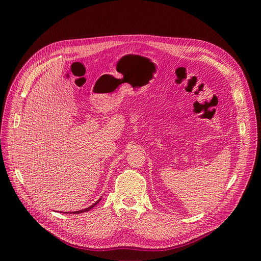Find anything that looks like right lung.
Instances as JSON below:
<instances>
[{"label":"right lung","mask_w":261,"mask_h":261,"mask_svg":"<svg viewBox=\"0 0 261 261\" xmlns=\"http://www.w3.org/2000/svg\"><path fill=\"white\" fill-rule=\"evenodd\" d=\"M99 200H100V198L97 200V201H95L92 205H90V206H88V207H86V209H83V210H80V211H74V212H72V214H80V213H83V212H87V211H90L93 206H95L98 202H99ZM67 214L69 213V212H66ZM70 214H71V212H70Z\"/></svg>","instance_id":"add662e5"}]
</instances>
